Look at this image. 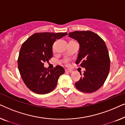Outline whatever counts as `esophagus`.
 Masks as SVG:
<instances>
[{"instance_id":"obj_1","label":"esophagus","mask_w":125,"mask_h":125,"mask_svg":"<svg viewBox=\"0 0 125 125\" xmlns=\"http://www.w3.org/2000/svg\"><path fill=\"white\" fill-rule=\"evenodd\" d=\"M65 72H68V73H72V70H71V69H66Z\"/></svg>"}]
</instances>
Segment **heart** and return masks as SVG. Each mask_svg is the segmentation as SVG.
<instances>
[{"label": "heart", "instance_id": "heart-1", "mask_svg": "<svg viewBox=\"0 0 125 125\" xmlns=\"http://www.w3.org/2000/svg\"><path fill=\"white\" fill-rule=\"evenodd\" d=\"M65 62H66V63H68V61H67V60H66V61H65Z\"/></svg>", "mask_w": 125, "mask_h": 125}]
</instances>
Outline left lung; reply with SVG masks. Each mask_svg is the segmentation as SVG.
Returning <instances> with one entry per match:
<instances>
[{"mask_svg": "<svg viewBox=\"0 0 125 125\" xmlns=\"http://www.w3.org/2000/svg\"><path fill=\"white\" fill-rule=\"evenodd\" d=\"M68 35L80 44L76 64L85 68L79 81L75 83V86L84 93L97 91L103 85L110 71V58L105 42L90 31H74ZM80 74L81 76V72Z\"/></svg>", "mask_w": 125, "mask_h": 125, "instance_id": "obj_1", "label": "left lung"}]
</instances>
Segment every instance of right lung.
Returning a JSON list of instances; mask_svg holds the SVG:
<instances>
[{
  "label": "right lung",
  "mask_w": 125,
  "mask_h": 125,
  "mask_svg": "<svg viewBox=\"0 0 125 125\" xmlns=\"http://www.w3.org/2000/svg\"><path fill=\"white\" fill-rule=\"evenodd\" d=\"M66 34L36 33L22 44L18 60L19 71L25 85L34 93H50L56 88L59 77L64 73L65 70L61 66L48 69L44 67V62L52 57V45L56 39Z\"/></svg>",
  "instance_id": "add662e5"
}]
</instances>
